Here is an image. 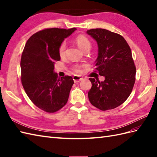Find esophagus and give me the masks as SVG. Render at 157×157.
<instances>
[{
  "instance_id": "34e87169",
  "label": "esophagus",
  "mask_w": 157,
  "mask_h": 157,
  "mask_svg": "<svg viewBox=\"0 0 157 157\" xmlns=\"http://www.w3.org/2000/svg\"><path fill=\"white\" fill-rule=\"evenodd\" d=\"M73 81H74L75 83H78L82 80V78H81V77H79V76H78V75H75L73 77Z\"/></svg>"
}]
</instances>
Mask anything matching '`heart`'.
Segmentation results:
<instances>
[{
	"mask_svg": "<svg viewBox=\"0 0 157 157\" xmlns=\"http://www.w3.org/2000/svg\"><path fill=\"white\" fill-rule=\"evenodd\" d=\"M75 42L77 45L79 46V48L83 51H84L85 50L88 48L90 49L91 47L90 42L89 40L84 36H82V35L78 36V37L75 38ZM65 50H66V43L65 42H63L61 43L59 48V54L60 56L63 57V56H65ZM73 70H74L76 73H81L82 67L80 65H76L74 67Z\"/></svg>",
	"mask_w": 157,
	"mask_h": 157,
	"instance_id": "1",
	"label": "heart"
}]
</instances>
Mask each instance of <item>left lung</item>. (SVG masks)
I'll list each match as a JSON object with an SVG mask.
<instances>
[{
	"instance_id": "left-lung-1",
	"label": "left lung",
	"mask_w": 157,
	"mask_h": 157,
	"mask_svg": "<svg viewBox=\"0 0 157 157\" xmlns=\"http://www.w3.org/2000/svg\"><path fill=\"white\" fill-rule=\"evenodd\" d=\"M87 34L97 42L96 70L105 78L103 82L89 78V101L101 111L113 109L126 101L134 88L136 69L131 49L122 36L107 29H92Z\"/></svg>"
}]
</instances>
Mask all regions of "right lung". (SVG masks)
<instances>
[{"label":"right lung","instance_id":"right-lung-1","mask_svg":"<svg viewBox=\"0 0 157 157\" xmlns=\"http://www.w3.org/2000/svg\"><path fill=\"white\" fill-rule=\"evenodd\" d=\"M76 30L48 28L36 32L25 45L21 59V79L29 98L42 111H58L67 102L73 84L72 77L58 78L55 62L61 60L59 48Z\"/></svg>","mask_w":157,"mask_h":157}]
</instances>
